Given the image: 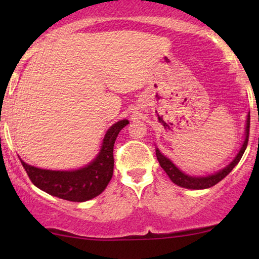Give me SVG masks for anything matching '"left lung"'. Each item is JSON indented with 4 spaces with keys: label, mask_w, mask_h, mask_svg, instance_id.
<instances>
[{
    "label": "left lung",
    "mask_w": 259,
    "mask_h": 259,
    "mask_svg": "<svg viewBox=\"0 0 259 259\" xmlns=\"http://www.w3.org/2000/svg\"><path fill=\"white\" fill-rule=\"evenodd\" d=\"M249 131H250V113L246 116V123H245V131H244V141L243 144L240 145V148L238 153L236 154V157L233 158V160L230 162L229 165H226L224 168L219 169L213 175H208L204 177H194L186 175L185 172H183L182 169L177 167V166L173 164L171 159H168L166 155H164L159 151V148H155V155H157V159L159 164L162 167V169L166 172V175L168 176V178L172 180V183H175L176 185L180 187H184V189H190V190H204L208 189V187L214 186L215 184H218L222 179H224L226 176L229 175L230 172L235 168V166L238 164L240 159H242L244 152L246 150L247 141H249Z\"/></svg>",
    "instance_id": "1"
}]
</instances>
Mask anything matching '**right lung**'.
I'll use <instances>...</instances> for the list:
<instances>
[{
	"instance_id": "obj_1",
	"label": "right lung",
	"mask_w": 259,
	"mask_h": 259,
	"mask_svg": "<svg viewBox=\"0 0 259 259\" xmlns=\"http://www.w3.org/2000/svg\"><path fill=\"white\" fill-rule=\"evenodd\" d=\"M130 121L127 119L113 123L102 139L99 153L86 166L70 171H53L26 164L24 169L31 183L51 196L69 201H87L99 196L112 179L114 168L113 147L120 131Z\"/></svg>"
}]
</instances>
